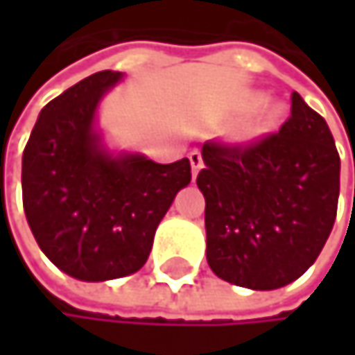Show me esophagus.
Segmentation results:
<instances>
[{"label": "esophagus", "instance_id": "1", "mask_svg": "<svg viewBox=\"0 0 355 355\" xmlns=\"http://www.w3.org/2000/svg\"><path fill=\"white\" fill-rule=\"evenodd\" d=\"M189 160H191V173H193V177H197V173L203 168V158H201L199 152H191Z\"/></svg>", "mask_w": 355, "mask_h": 355}]
</instances>
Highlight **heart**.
Returning <instances> with one entry per match:
<instances>
[{
  "label": "heart",
  "mask_w": 355,
  "mask_h": 355,
  "mask_svg": "<svg viewBox=\"0 0 355 355\" xmlns=\"http://www.w3.org/2000/svg\"><path fill=\"white\" fill-rule=\"evenodd\" d=\"M241 110H254L252 119L248 121L245 135L247 137H261L269 131H273L279 125V119L284 114V107L279 103H263L261 92H248L241 98Z\"/></svg>",
  "instance_id": "b5f03b06"
}]
</instances>
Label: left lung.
<instances>
[{"mask_svg":"<svg viewBox=\"0 0 355 355\" xmlns=\"http://www.w3.org/2000/svg\"><path fill=\"white\" fill-rule=\"evenodd\" d=\"M197 187L205 197L207 263L234 286L275 290L319 257L337 216L339 154L327 121L292 94L277 133L248 146L207 141Z\"/></svg>","mask_w":355,"mask_h":355,"instance_id":"8db88e82","label":"left lung"}]
</instances>
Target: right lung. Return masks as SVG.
<instances>
[{
    "label": "right lung",
    "instance_id": "obj_1",
    "mask_svg": "<svg viewBox=\"0 0 355 355\" xmlns=\"http://www.w3.org/2000/svg\"><path fill=\"white\" fill-rule=\"evenodd\" d=\"M121 80V71H98L53 98L22 156V201L36 243L82 282L139 271L160 220L191 182L189 158L158 164L105 146L96 112Z\"/></svg>",
    "mask_w": 355,
    "mask_h": 355
}]
</instances>
